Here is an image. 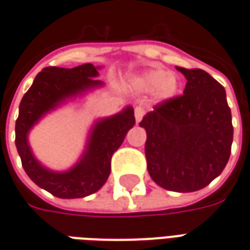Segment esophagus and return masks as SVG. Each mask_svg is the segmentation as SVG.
Segmentation results:
<instances>
[{
    "label": "esophagus",
    "instance_id": "obj_1",
    "mask_svg": "<svg viewBox=\"0 0 250 250\" xmlns=\"http://www.w3.org/2000/svg\"><path fill=\"white\" fill-rule=\"evenodd\" d=\"M143 116H145V109L142 108V107H136V108H135V120H136V123H139Z\"/></svg>",
    "mask_w": 250,
    "mask_h": 250
}]
</instances>
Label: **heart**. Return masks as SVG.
<instances>
[{
    "instance_id": "b5f03b06",
    "label": "heart",
    "mask_w": 250,
    "mask_h": 250,
    "mask_svg": "<svg viewBox=\"0 0 250 250\" xmlns=\"http://www.w3.org/2000/svg\"><path fill=\"white\" fill-rule=\"evenodd\" d=\"M132 83L142 92H154L158 100L173 99L178 92V77L165 69H148L136 75Z\"/></svg>"
}]
</instances>
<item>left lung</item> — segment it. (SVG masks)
Returning <instances> with one entry per match:
<instances>
[{
	"instance_id": "1",
	"label": "left lung",
	"mask_w": 250,
	"mask_h": 250,
	"mask_svg": "<svg viewBox=\"0 0 250 250\" xmlns=\"http://www.w3.org/2000/svg\"><path fill=\"white\" fill-rule=\"evenodd\" d=\"M186 77L184 95L157 104L139 123L146 130L147 170L161 188L190 193L217 178L233 142L225 88L208 72L177 66Z\"/></svg>"
}]
</instances>
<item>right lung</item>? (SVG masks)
<instances>
[{
    "mask_svg": "<svg viewBox=\"0 0 250 250\" xmlns=\"http://www.w3.org/2000/svg\"><path fill=\"white\" fill-rule=\"evenodd\" d=\"M98 69L99 66L92 64L75 68L46 66L36 76L20 103L16 120V147L22 167L37 186L59 198H83L96 193L108 179L112 154L135 125L131 105L114 116L98 120L91 130L80 161L68 171H52L36 159L28 143L30 128L66 99L103 85L100 80L93 79L99 76Z\"/></svg>",
    "mask_w": 250,
    "mask_h": 250,
    "instance_id": "1",
    "label": "right lung"
}]
</instances>
